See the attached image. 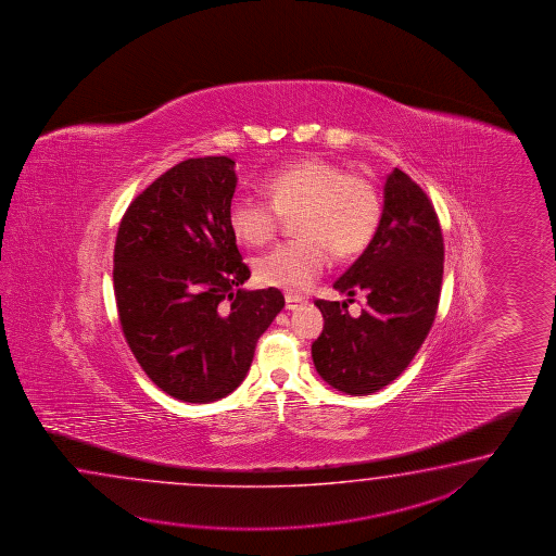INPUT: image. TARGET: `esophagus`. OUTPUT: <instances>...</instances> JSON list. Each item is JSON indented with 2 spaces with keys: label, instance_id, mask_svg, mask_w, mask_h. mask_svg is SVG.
<instances>
[{
  "label": "esophagus",
  "instance_id": "obj_1",
  "mask_svg": "<svg viewBox=\"0 0 556 556\" xmlns=\"http://www.w3.org/2000/svg\"><path fill=\"white\" fill-rule=\"evenodd\" d=\"M304 300L298 295L286 294V309H295Z\"/></svg>",
  "mask_w": 556,
  "mask_h": 556
}]
</instances>
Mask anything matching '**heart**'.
I'll return each instance as SVG.
<instances>
[{"label":"heart","instance_id":"1","mask_svg":"<svg viewBox=\"0 0 556 556\" xmlns=\"http://www.w3.org/2000/svg\"><path fill=\"white\" fill-rule=\"evenodd\" d=\"M268 201L238 194L228 204V225L244 244L261 249L273 242L283 218L295 216L302 238L283 242L256 262L258 282L302 294L330 264L366 250L376 235L381 202L378 189L362 175L345 173L324 159L280 166L262 180Z\"/></svg>","mask_w":556,"mask_h":556}]
</instances>
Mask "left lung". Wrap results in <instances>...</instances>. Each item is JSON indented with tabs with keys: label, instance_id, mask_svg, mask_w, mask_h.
Segmentation results:
<instances>
[{
	"label": "left lung",
	"instance_id": "8db88e82",
	"mask_svg": "<svg viewBox=\"0 0 556 556\" xmlns=\"http://www.w3.org/2000/svg\"><path fill=\"white\" fill-rule=\"evenodd\" d=\"M443 235L424 189L400 168L383 187V213L364 254L333 288L367 294L354 319L346 302L316 300L324 330L312 343L319 378L348 395H369L402 376L438 314L443 280Z\"/></svg>",
	"mask_w": 556,
	"mask_h": 556
}]
</instances>
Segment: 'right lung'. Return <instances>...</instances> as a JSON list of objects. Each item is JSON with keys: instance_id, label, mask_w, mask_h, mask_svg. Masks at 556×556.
I'll list each match as a JSON object with an SVG mask.
<instances>
[{"instance_id": "right-lung-1", "label": "right lung", "mask_w": 556, "mask_h": 556, "mask_svg": "<svg viewBox=\"0 0 556 556\" xmlns=\"http://www.w3.org/2000/svg\"><path fill=\"white\" fill-rule=\"evenodd\" d=\"M237 182L228 156L182 161L142 190L118 225L121 328L142 371L180 402L237 390L283 307L278 288H242L250 270L228 225Z\"/></svg>"}]
</instances>
